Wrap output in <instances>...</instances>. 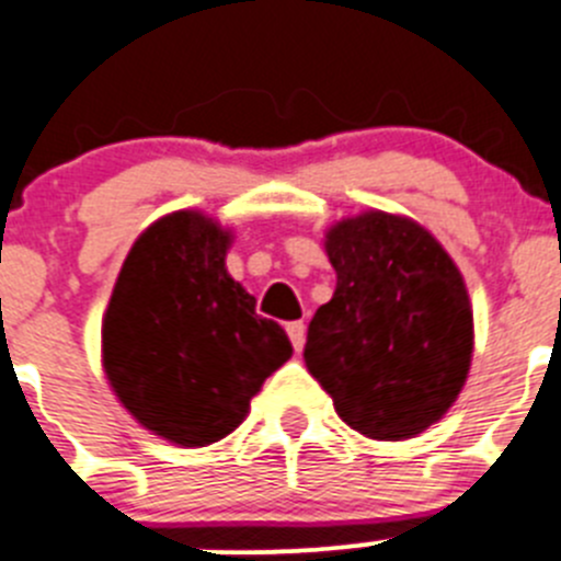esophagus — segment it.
I'll list each match as a JSON object with an SVG mask.
<instances>
[{
	"mask_svg": "<svg viewBox=\"0 0 561 561\" xmlns=\"http://www.w3.org/2000/svg\"><path fill=\"white\" fill-rule=\"evenodd\" d=\"M286 333H289L291 344H295L297 352H300L302 346H306V322H302V319H297V322L286 324Z\"/></svg>",
	"mask_w": 561,
	"mask_h": 561,
	"instance_id": "obj_1",
	"label": "esophagus"
}]
</instances>
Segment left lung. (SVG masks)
<instances>
[{"instance_id": "8db88e82", "label": "left lung", "mask_w": 561, "mask_h": 561, "mask_svg": "<svg viewBox=\"0 0 561 561\" xmlns=\"http://www.w3.org/2000/svg\"><path fill=\"white\" fill-rule=\"evenodd\" d=\"M324 253L335 291L308 324V371L360 435H421L449 413L471 371L462 272L421 222L377 209L330 226Z\"/></svg>"}]
</instances>
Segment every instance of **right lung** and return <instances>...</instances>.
I'll list each match as a JSON object with an SVG mask.
<instances>
[{"label": "right lung", "instance_id": "1", "mask_svg": "<svg viewBox=\"0 0 561 561\" xmlns=\"http://www.w3.org/2000/svg\"><path fill=\"white\" fill-rule=\"evenodd\" d=\"M231 228L195 209L153 220L117 272L101 366L131 419L173 446L231 435L291 357L286 330L228 275Z\"/></svg>", "mask_w": 561, "mask_h": 561}]
</instances>
